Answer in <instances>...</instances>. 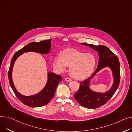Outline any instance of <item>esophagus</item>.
I'll list each match as a JSON object with an SVG mask.
<instances>
[{
	"mask_svg": "<svg viewBox=\"0 0 132 132\" xmlns=\"http://www.w3.org/2000/svg\"><path fill=\"white\" fill-rule=\"evenodd\" d=\"M65 81H67V82H71V81H72V79L69 78V77H66V78H65Z\"/></svg>",
	"mask_w": 132,
	"mask_h": 132,
	"instance_id": "1",
	"label": "esophagus"
}]
</instances>
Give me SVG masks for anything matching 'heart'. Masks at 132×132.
<instances>
[{"label":"heart","mask_w":132,"mask_h":132,"mask_svg":"<svg viewBox=\"0 0 132 132\" xmlns=\"http://www.w3.org/2000/svg\"><path fill=\"white\" fill-rule=\"evenodd\" d=\"M96 64L95 57L91 53L67 49L56 56L53 61L54 67L59 72L69 68V73L77 80H83L88 78L93 73Z\"/></svg>","instance_id":"1"}]
</instances>
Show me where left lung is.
I'll return each instance as SVG.
<instances>
[{
  "label": "left lung",
  "instance_id": "1",
  "mask_svg": "<svg viewBox=\"0 0 132 132\" xmlns=\"http://www.w3.org/2000/svg\"><path fill=\"white\" fill-rule=\"evenodd\" d=\"M81 45L89 46L98 52L99 63L94 72L85 80L81 82L80 88L74 95L76 100L81 106L89 109L99 108L106 103L114 94L118 89L120 82V64L115 54L107 47L100 45L95 46L92 44L83 43ZM108 67L112 71L113 84L106 93H97L91 90L89 84L91 79L101 69Z\"/></svg>",
  "mask_w": 132,
  "mask_h": 132
}]
</instances>
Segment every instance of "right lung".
<instances>
[{"mask_svg": "<svg viewBox=\"0 0 132 132\" xmlns=\"http://www.w3.org/2000/svg\"><path fill=\"white\" fill-rule=\"evenodd\" d=\"M51 47V39L39 42H31L16 52L12 59L8 74L9 82L16 96L26 106L31 107H40L48 104L54 97L58 83L63 80L62 76L52 72L48 73L47 82L43 89L36 94L25 96L17 91L13 83L12 72L15 61L24 52H35L42 55L49 54Z\"/></svg>", "mask_w": 132, "mask_h": 132, "instance_id": "1", "label": "right lung"}]
</instances>
